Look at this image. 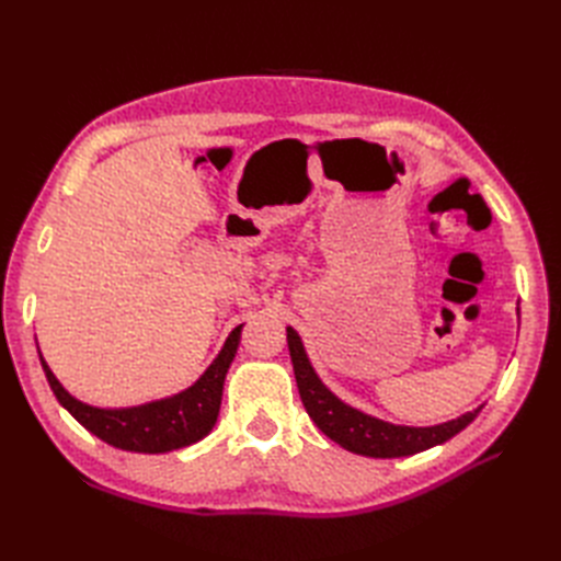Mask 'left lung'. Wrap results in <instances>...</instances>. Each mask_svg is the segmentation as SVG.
<instances>
[{
	"instance_id": "obj_1",
	"label": "left lung",
	"mask_w": 561,
	"mask_h": 561,
	"mask_svg": "<svg viewBox=\"0 0 561 561\" xmlns=\"http://www.w3.org/2000/svg\"><path fill=\"white\" fill-rule=\"evenodd\" d=\"M287 348H290L297 388L309 416L332 443L342 445L353 454L371 458H400L426 451L435 445L447 443L456 433H461L482 410L480 404L478 410L437 423V426H400V423L365 414L344 400H339L316 375L307 348L301 344V336L290 325H287Z\"/></svg>"
}]
</instances>
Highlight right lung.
<instances>
[{
    "instance_id": "1",
    "label": "right lung",
    "mask_w": 561,
    "mask_h": 561,
    "mask_svg": "<svg viewBox=\"0 0 561 561\" xmlns=\"http://www.w3.org/2000/svg\"><path fill=\"white\" fill-rule=\"evenodd\" d=\"M241 330L243 325L231 330L222 351L217 353V358L190 388L161 400H151L135 407H114V410L112 407H93L89 402L77 400L56 379L54 371H50L39 346L37 351L50 390H54L58 402L83 428L116 449L138 454H165L190 447L213 431L219 414V404H222L227 371L241 344Z\"/></svg>"
}]
</instances>
